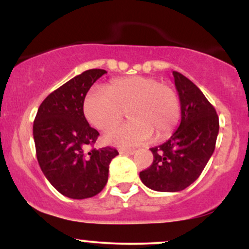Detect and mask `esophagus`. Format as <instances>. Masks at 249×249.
<instances>
[{"label":"esophagus","instance_id":"34e87169","mask_svg":"<svg viewBox=\"0 0 249 249\" xmlns=\"http://www.w3.org/2000/svg\"><path fill=\"white\" fill-rule=\"evenodd\" d=\"M136 152V150L133 148H119V153L122 154H133Z\"/></svg>","mask_w":249,"mask_h":249}]
</instances>
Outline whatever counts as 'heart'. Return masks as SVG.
Returning a JSON list of instances; mask_svg holds the SVG:
<instances>
[{
	"instance_id": "b5f03b06",
	"label": "heart",
	"mask_w": 249,
	"mask_h": 249,
	"mask_svg": "<svg viewBox=\"0 0 249 249\" xmlns=\"http://www.w3.org/2000/svg\"><path fill=\"white\" fill-rule=\"evenodd\" d=\"M107 89H91L83 111L88 122L104 132L115 127L127 111L131 121L105 136L108 144L137 146L150 141L153 132L157 138H164L178 124L179 97L172 87L157 78L124 77L108 83Z\"/></svg>"
}]
</instances>
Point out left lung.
<instances>
[{
	"label": "left lung",
	"instance_id": "left-lung-1",
	"mask_svg": "<svg viewBox=\"0 0 249 249\" xmlns=\"http://www.w3.org/2000/svg\"><path fill=\"white\" fill-rule=\"evenodd\" d=\"M181 122L171 138L151 148L153 162L139 173L145 186L158 192H179L201 174L215 148L219 117L194 83L173 71Z\"/></svg>",
	"mask_w": 249,
	"mask_h": 249
}]
</instances>
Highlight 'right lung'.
<instances>
[{
    "label": "right lung",
    "mask_w": 249,
    "mask_h": 249,
    "mask_svg": "<svg viewBox=\"0 0 249 249\" xmlns=\"http://www.w3.org/2000/svg\"><path fill=\"white\" fill-rule=\"evenodd\" d=\"M105 73L103 69H91L73 77L42 102L34 121L39 167L68 198L87 199L101 192L107 182L108 165L118 154L108 146L85 151L99 133L85 119L83 103L93 83Z\"/></svg>",
    "instance_id": "1"
}]
</instances>
